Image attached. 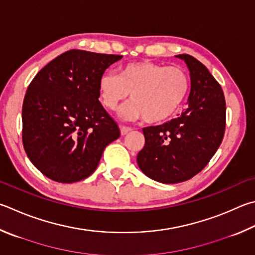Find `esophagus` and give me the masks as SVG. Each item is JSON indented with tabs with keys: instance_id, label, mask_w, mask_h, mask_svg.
<instances>
[{
	"instance_id": "1",
	"label": "esophagus",
	"mask_w": 255,
	"mask_h": 255,
	"mask_svg": "<svg viewBox=\"0 0 255 255\" xmlns=\"http://www.w3.org/2000/svg\"><path fill=\"white\" fill-rule=\"evenodd\" d=\"M132 129L130 127H127V126H120V132H122V135H126V133L130 132Z\"/></svg>"
}]
</instances>
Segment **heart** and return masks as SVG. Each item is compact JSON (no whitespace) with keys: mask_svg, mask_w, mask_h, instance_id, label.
<instances>
[{"mask_svg":"<svg viewBox=\"0 0 255 255\" xmlns=\"http://www.w3.org/2000/svg\"><path fill=\"white\" fill-rule=\"evenodd\" d=\"M101 103L108 110H116L130 96L122 110L126 118H142L148 124L161 123L177 112L188 94V73L180 67L139 61L119 69L118 76L105 73L99 79Z\"/></svg>","mask_w":255,"mask_h":255,"instance_id":"1","label":"heart"}]
</instances>
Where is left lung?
Masks as SVG:
<instances>
[{
  "label": "left lung",
  "instance_id": "left-lung-1",
  "mask_svg": "<svg viewBox=\"0 0 255 255\" xmlns=\"http://www.w3.org/2000/svg\"><path fill=\"white\" fill-rule=\"evenodd\" d=\"M191 72L188 108L159 126L142 128L145 146L137 164L148 177L164 184L191 179L208 164L223 140L226 105L220 83L189 54H178Z\"/></svg>",
  "mask_w": 255,
  "mask_h": 255
}]
</instances>
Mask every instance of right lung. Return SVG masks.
Wrapping results in <instances>:
<instances>
[{"label": "right lung", "instance_id": "right-lung-1", "mask_svg": "<svg viewBox=\"0 0 255 255\" xmlns=\"http://www.w3.org/2000/svg\"><path fill=\"white\" fill-rule=\"evenodd\" d=\"M123 58L69 50L36 73L22 107V141L44 176L76 183L95 172L106 146L119 138L117 123L99 101V79Z\"/></svg>", "mask_w": 255, "mask_h": 255}]
</instances>
